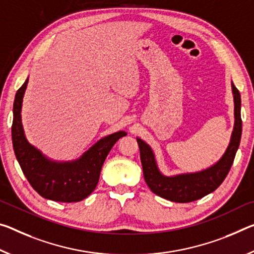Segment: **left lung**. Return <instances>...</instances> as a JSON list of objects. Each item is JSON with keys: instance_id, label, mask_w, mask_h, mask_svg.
I'll return each instance as SVG.
<instances>
[{"instance_id": "obj_1", "label": "left lung", "mask_w": 254, "mask_h": 254, "mask_svg": "<svg viewBox=\"0 0 254 254\" xmlns=\"http://www.w3.org/2000/svg\"><path fill=\"white\" fill-rule=\"evenodd\" d=\"M235 102V124L232 133L231 143L221 159L206 171L167 178L159 173L150 147L141 139L136 138L140 149L143 176L146 183L155 194L174 202H191L203 198L214 192L226 178L234 162L242 134V119H241V95L237 88L232 83Z\"/></svg>"}]
</instances>
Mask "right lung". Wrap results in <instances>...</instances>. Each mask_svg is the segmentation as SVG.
Returning <instances> with one entry per match:
<instances>
[{
	"label": "right lung",
	"instance_id": "add662e5",
	"mask_svg": "<svg viewBox=\"0 0 254 254\" xmlns=\"http://www.w3.org/2000/svg\"><path fill=\"white\" fill-rule=\"evenodd\" d=\"M27 83L28 79L15 94L12 122L13 150L23 174L43 198L60 202H78L86 199L96 189L108 152L127 133L120 131L99 140L76 162H50L27 141L23 134L20 113Z\"/></svg>",
	"mask_w": 254,
	"mask_h": 254
}]
</instances>
